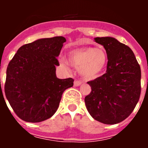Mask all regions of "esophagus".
I'll list each match as a JSON object with an SVG mask.
<instances>
[{"instance_id":"esophagus-1","label":"esophagus","mask_w":148,"mask_h":148,"mask_svg":"<svg viewBox=\"0 0 148 148\" xmlns=\"http://www.w3.org/2000/svg\"><path fill=\"white\" fill-rule=\"evenodd\" d=\"M82 81L80 80H75L74 81V85L75 86H79L81 85V84H82Z\"/></svg>"}]
</instances>
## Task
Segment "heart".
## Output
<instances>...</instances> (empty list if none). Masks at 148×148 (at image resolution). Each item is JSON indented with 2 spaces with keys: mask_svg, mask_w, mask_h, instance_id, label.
Returning a JSON list of instances; mask_svg holds the SVG:
<instances>
[{
  "mask_svg": "<svg viewBox=\"0 0 148 148\" xmlns=\"http://www.w3.org/2000/svg\"><path fill=\"white\" fill-rule=\"evenodd\" d=\"M69 61L79 68L82 75L87 78H95L102 73L108 63V56L102 49L84 47L71 51ZM66 64V62L63 61Z\"/></svg>",
  "mask_w": 148,
  "mask_h": 148,
  "instance_id": "heart-1",
  "label": "heart"
}]
</instances>
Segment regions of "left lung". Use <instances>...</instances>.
I'll list each match as a JSON object with an SVG mask.
<instances>
[{"instance_id": "obj_1", "label": "left lung", "mask_w": 148, "mask_h": 148, "mask_svg": "<svg viewBox=\"0 0 148 148\" xmlns=\"http://www.w3.org/2000/svg\"><path fill=\"white\" fill-rule=\"evenodd\" d=\"M108 56L106 73L87 82L91 92L84 98L94 119L106 125L124 121L131 114L141 94V68L129 47L111 37L95 38Z\"/></svg>"}]
</instances>
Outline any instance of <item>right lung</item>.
I'll list each match as a JSON object with an SVG mask.
<instances>
[{
    "mask_svg": "<svg viewBox=\"0 0 148 148\" xmlns=\"http://www.w3.org/2000/svg\"><path fill=\"white\" fill-rule=\"evenodd\" d=\"M62 36L41 38L21 47L6 69V97L15 114L27 122H40L55 114L72 78L59 79L56 66Z\"/></svg>",
    "mask_w": 148,
    "mask_h": 148,
    "instance_id": "obj_1",
    "label": "right lung"
}]
</instances>
